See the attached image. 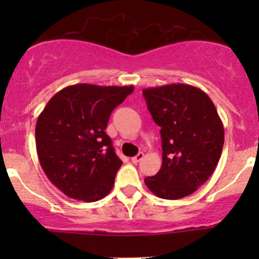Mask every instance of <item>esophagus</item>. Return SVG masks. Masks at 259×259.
Masks as SVG:
<instances>
[{"instance_id": "esophagus-1", "label": "esophagus", "mask_w": 259, "mask_h": 259, "mask_svg": "<svg viewBox=\"0 0 259 259\" xmlns=\"http://www.w3.org/2000/svg\"><path fill=\"white\" fill-rule=\"evenodd\" d=\"M143 158H144V154L139 153V154H138V155H135L134 158H132V161H133V163H134V164H137V163H139V161L142 160Z\"/></svg>"}]
</instances>
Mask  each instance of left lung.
I'll return each instance as SVG.
<instances>
[{
  "label": "left lung",
  "instance_id": "left-lung-1",
  "mask_svg": "<svg viewBox=\"0 0 259 259\" xmlns=\"http://www.w3.org/2000/svg\"><path fill=\"white\" fill-rule=\"evenodd\" d=\"M143 95L161 127L163 163L146 187L163 199L194 193L213 174L224 144L222 120L209 96L187 83L148 88Z\"/></svg>",
  "mask_w": 259,
  "mask_h": 259
}]
</instances>
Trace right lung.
Returning a JSON list of instances; mask_svg holds the SVG:
<instances>
[{"label": "right lung", "mask_w": 259, "mask_h": 259, "mask_svg": "<svg viewBox=\"0 0 259 259\" xmlns=\"http://www.w3.org/2000/svg\"><path fill=\"white\" fill-rule=\"evenodd\" d=\"M134 86L77 83L55 94L36 122V150L50 182L72 199H103L122 161L105 133Z\"/></svg>", "instance_id": "add662e5"}]
</instances>
